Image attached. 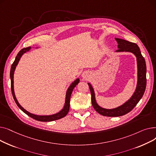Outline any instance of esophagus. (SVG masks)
Returning <instances> with one entry per match:
<instances>
[{
  "label": "esophagus",
  "instance_id": "obj_1",
  "mask_svg": "<svg viewBox=\"0 0 156 156\" xmlns=\"http://www.w3.org/2000/svg\"><path fill=\"white\" fill-rule=\"evenodd\" d=\"M81 76H82L83 79H87L89 77V75L87 72H83L82 75H81Z\"/></svg>",
  "mask_w": 156,
  "mask_h": 156
}]
</instances>
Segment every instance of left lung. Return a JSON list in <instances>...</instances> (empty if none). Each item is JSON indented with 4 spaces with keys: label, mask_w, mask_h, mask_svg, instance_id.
Here are the masks:
<instances>
[{
    "label": "left lung",
    "mask_w": 156,
    "mask_h": 156,
    "mask_svg": "<svg viewBox=\"0 0 156 156\" xmlns=\"http://www.w3.org/2000/svg\"><path fill=\"white\" fill-rule=\"evenodd\" d=\"M115 40L118 44V49L116 51V52H128L133 53L136 57L137 62V84L135 91L125 103L119 106L118 108L114 109H105L97 104L96 100L94 90L90 83H88L90 93L92 95V104L95 110L100 114L104 116L109 117H118L123 116L125 114L128 113L132 111L142 99L145 90L147 79H146V64L144 57L142 56L140 48L138 46L133 42H130L129 41L115 38Z\"/></svg>",
    "instance_id": "left-lung-1"
}]
</instances>
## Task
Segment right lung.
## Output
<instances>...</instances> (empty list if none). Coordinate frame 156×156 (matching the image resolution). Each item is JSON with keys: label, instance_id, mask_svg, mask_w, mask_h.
I'll use <instances>...</instances> for the list:
<instances>
[{"label": "right lung", "instance_id": "1", "mask_svg": "<svg viewBox=\"0 0 156 156\" xmlns=\"http://www.w3.org/2000/svg\"><path fill=\"white\" fill-rule=\"evenodd\" d=\"M31 49V47H27V48H24L18 52L17 56L16 57V59L14 61V62L12 63V66H11V71H10V78H11V92H12V94L13 96V98L14 99L15 102L17 104V105L18 106V108L22 111H23L26 114H27L28 116H29L30 117H31V118L34 119L35 120L39 121H43V122H48V121H55V120H57L61 118H64V116H66L67 115V114L69 112V102H70V98H71V95L72 94V92L74 88H75L76 85L78 84V83L80 82V79L77 78L76 80H75L70 85V86L69 87V88H68L67 91H66V99H65V104H64V108H62V109L61 111H60L59 112H57L56 114H52V115H48V116H40V115H36V114H32L29 112L28 111H27V110L24 109L22 106L19 104L18 101L16 99V97L15 96V94H14V71L15 69L17 66V65L21 59V56L24 54L26 53L27 52H28Z\"/></svg>", "mask_w": 156, "mask_h": 156}]
</instances>
